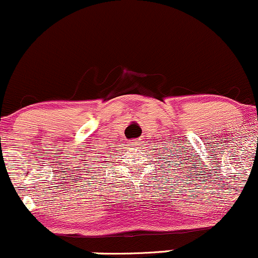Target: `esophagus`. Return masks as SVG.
Instances as JSON below:
<instances>
[{"label":"esophagus","mask_w":258,"mask_h":258,"mask_svg":"<svg viewBox=\"0 0 258 258\" xmlns=\"http://www.w3.org/2000/svg\"><path fill=\"white\" fill-rule=\"evenodd\" d=\"M140 144H141V141L139 139H135V140L130 141V145H132V146H138V145H140Z\"/></svg>","instance_id":"obj_1"}]
</instances>
